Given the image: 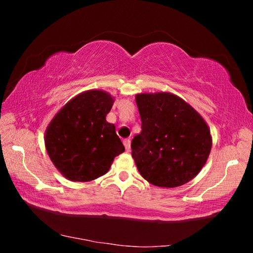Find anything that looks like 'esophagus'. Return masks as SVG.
<instances>
[{
    "instance_id": "esophagus-1",
    "label": "esophagus",
    "mask_w": 253,
    "mask_h": 253,
    "mask_svg": "<svg viewBox=\"0 0 253 253\" xmlns=\"http://www.w3.org/2000/svg\"><path fill=\"white\" fill-rule=\"evenodd\" d=\"M124 145H125V148L126 151L128 152L130 149V139L127 138V139H124Z\"/></svg>"
}]
</instances>
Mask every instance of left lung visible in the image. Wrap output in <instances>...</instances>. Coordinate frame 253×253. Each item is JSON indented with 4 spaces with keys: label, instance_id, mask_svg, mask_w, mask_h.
<instances>
[{
    "label": "left lung",
    "instance_id": "8db88e82",
    "mask_svg": "<svg viewBox=\"0 0 253 253\" xmlns=\"http://www.w3.org/2000/svg\"><path fill=\"white\" fill-rule=\"evenodd\" d=\"M135 99L142 131L131 140V156L139 174L160 187L190 182L203 169L212 148L207 122L172 92H142Z\"/></svg>",
    "mask_w": 253,
    "mask_h": 253
}]
</instances>
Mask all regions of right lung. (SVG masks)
<instances>
[{
    "label": "right lung",
    "mask_w": 253,
    "mask_h": 253,
    "mask_svg": "<svg viewBox=\"0 0 253 253\" xmlns=\"http://www.w3.org/2000/svg\"><path fill=\"white\" fill-rule=\"evenodd\" d=\"M114 101L109 92L100 89L80 92L46 126V153L69 181L89 182L102 176L114 158L125 152L115 125L106 121Z\"/></svg>",
    "instance_id": "1"
}]
</instances>
